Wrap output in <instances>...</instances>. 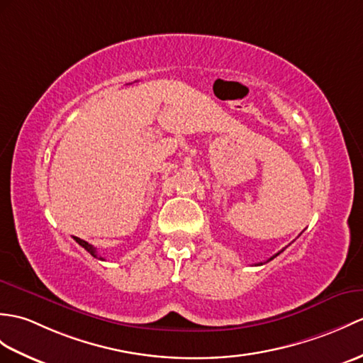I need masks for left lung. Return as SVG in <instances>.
I'll use <instances>...</instances> for the list:
<instances>
[{
    "instance_id": "left-lung-1",
    "label": "left lung",
    "mask_w": 363,
    "mask_h": 363,
    "mask_svg": "<svg viewBox=\"0 0 363 363\" xmlns=\"http://www.w3.org/2000/svg\"><path fill=\"white\" fill-rule=\"evenodd\" d=\"M283 250H284V249H283ZM283 250H280V252H278V254H275V255H274V257H272V258H271V259H274V258H275V257H277V255H280V254H281V252H283ZM259 264H263V263H259ZM257 266H258V264H257Z\"/></svg>"
}]
</instances>
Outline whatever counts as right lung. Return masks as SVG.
Returning a JSON list of instances; mask_svg holds the SVG:
<instances>
[{
  "label": "right lung",
  "instance_id": "1",
  "mask_svg": "<svg viewBox=\"0 0 363 363\" xmlns=\"http://www.w3.org/2000/svg\"><path fill=\"white\" fill-rule=\"evenodd\" d=\"M74 240H75V241H77V242L80 244V246H82L83 249H85V250H88V252H89V254L92 255V257H96V258H99V257H97V250H96V247H92L89 242H86V241H83V240H80V238H77V237H74ZM100 259H102V257H100Z\"/></svg>",
  "mask_w": 363,
  "mask_h": 363
}]
</instances>
